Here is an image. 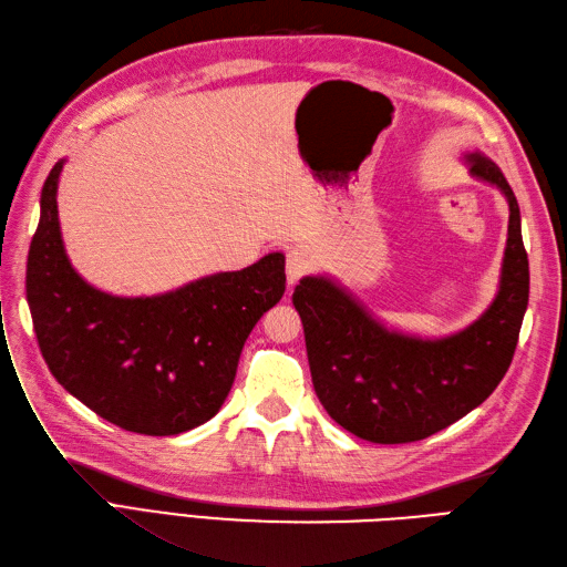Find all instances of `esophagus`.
<instances>
[{"mask_svg":"<svg viewBox=\"0 0 567 567\" xmlns=\"http://www.w3.org/2000/svg\"><path fill=\"white\" fill-rule=\"evenodd\" d=\"M308 268H310V257L306 249L295 247L287 254V282L289 285H295Z\"/></svg>","mask_w":567,"mask_h":567,"instance_id":"obj_1","label":"esophagus"}]
</instances>
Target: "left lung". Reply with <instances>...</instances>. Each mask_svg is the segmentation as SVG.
<instances>
[{
	"label": "left lung",
	"mask_w": 567,
	"mask_h": 567,
	"mask_svg": "<svg viewBox=\"0 0 567 567\" xmlns=\"http://www.w3.org/2000/svg\"><path fill=\"white\" fill-rule=\"evenodd\" d=\"M468 174L497 188L508 233L495 299L464 330L419 337L383 324L332 276H306L295 289L313 389L339 426L362 441H422L476 410L514 358L529 295L518 199L481 151L464 153Z\"/></svg>",
	"instance_id": "left-lung-1"
}]
</instances>
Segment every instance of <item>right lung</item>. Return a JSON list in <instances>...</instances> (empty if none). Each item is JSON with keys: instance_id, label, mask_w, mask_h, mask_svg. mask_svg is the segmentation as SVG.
Wrapping results in <instances>:
<instances>
[{"instance_id": "obj_1", "label": "right lung", "mask_w": 567, "mask_h": 567, "mask_svg": "<svg viewBox=\"0 0 567 567\" xmlns=\"http://www.w3.org/2000/svg\"><path fill=\"white\" fill-rule=\"evenodd\" d=\"M63 164H53L44 181L25 272L34 334L51 374L126 431L176 435L209 422L230 393L254 324L285 295V254L164 295H107L68 259L56 203Z\"/></svg>"}]
</instances>
